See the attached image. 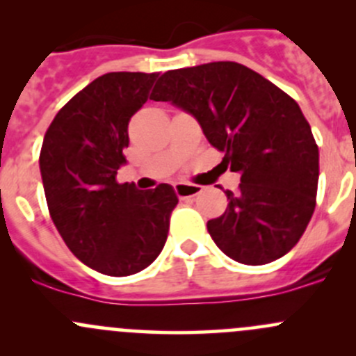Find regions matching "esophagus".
Masks as SVG:
<instances>
[{"label":"esophagus","instance_id":"34e87169","mask_svg":"<svg viewBox=\"0 0 356 356\" xmlns=\"http://www.w3.org/2000/svg\"><path fill=\"white\" fill-rule=\"evenodd\" d=\"M174 189H175V193H177L179 198H191V196H196L201 191L200 186L184 184V182H179V184H175Z\"/></svg>","mask_w":356,"mask_h":356}]
</instances>
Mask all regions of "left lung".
Listing matches in <instances>:
<instances>
[{
    "label": "left lung",
    "mask_w": 356,
    "mask_h": 356,
    "mask_svg": "<svg viewBox=\"0 0 356 356\" xmlns=\"http://www.w3.org/2000/svg\"><path fill=\"white\" fill-rule=\"evenodd\" d=\"M149 99L193 115L225 167L241 174L225 191L224 215L208 220L215 245L245 265L284 257L315 210L318 148L300 106L282 89L236 62L168 70Z\"/></svg>",
    "instance_id": "left-lung-1"
}]
</instances>
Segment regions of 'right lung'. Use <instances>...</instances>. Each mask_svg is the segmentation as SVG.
I'll use <instances>...</instances> for the list:
<instances>
[{
    "label": "right lung",
    "instance_id": "add662e5",
    "mask_svg": "<svg viewBox=\"0 0 356 356\" xmlns=\"http://www.w3.org/2000/svg\"><path fill=\"white\" fill-rule=\"evenodd\" d=\"M156 74L110 72L79 91L53 118L39 168L53 224L84 265L125 277L163 250L177 195L168 184L141 191L118 184L129 120L148 99Z\"/></svg>",
    "mask_w": 356,
    "mask_h": 356
}]
</instances>
